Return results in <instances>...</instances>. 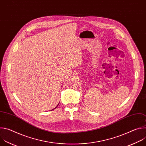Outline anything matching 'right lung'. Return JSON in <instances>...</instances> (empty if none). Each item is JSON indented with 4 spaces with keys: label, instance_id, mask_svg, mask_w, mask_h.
Here are the masks:
<instances>
[{
    "label": "right lung",
    "instance_id": "obj_1",
    "mask_svg": "<svg viewBox=\"0 0 146 146\" xmlns=\"http://www.w3.org/2000/svg\"><path fill=\"white\" fill-rule=\"evenodd\" d=\"M58 105H59V104H58ZM58 105H57V106H58ZM57 106H56V108H57ZM54 109H52V110H54Z\"/></svg>",
    "mask_w": 146,
    "mask_h": 146
}]
</instances>
